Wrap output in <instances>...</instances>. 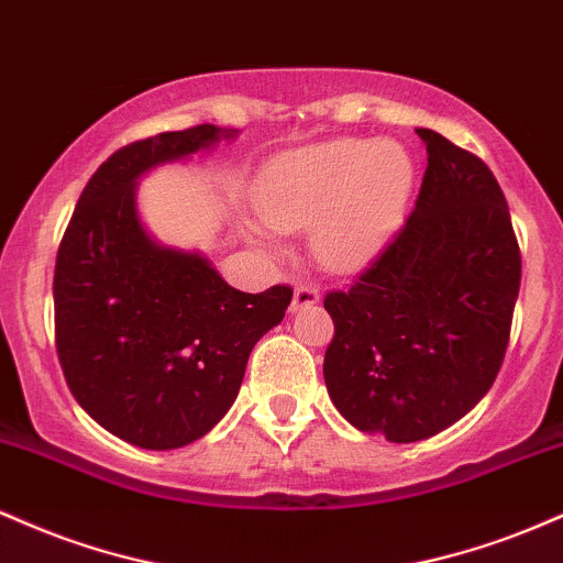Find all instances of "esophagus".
<instances>
[{"label":"esophagus","mask_w":563,"mask_h":563,"mask_svg":"<svg viewBox=\"0 0 563 563\" xmlns=\"http://www.w3.org/2000/svg\"><path fill=\"white\" fill-rule=\"evenodd\" d=\"M320 301V288L312 286V283H296L294 288V301H290V309L312 307V303Z\"/></svg>","instance_id":"esophagus-1"}]
</instances>
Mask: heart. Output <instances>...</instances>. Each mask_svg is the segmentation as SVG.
Returning <instances> with one entry per match:
<instances>
[{
    "instance_id": "obj_1",
    "label": "heart",
    "mask_w": 563,
    "mask_h": 563,
    "mask_svg": "<svg viewBox=\"0 0 563 563\" xmlns=\"http://www.w3.org/2000/svg\"><path fill=\"white\" fill-rule=\"evenodd\" d=\"M416 166L402 145L335 140L269 161L254 187L256 209L280 230H312L325 267L371 260L402 219Z\"/></svg>"
}]
</instances>
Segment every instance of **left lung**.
<instances>
[{
	"instance_id": "left-lung-1",
	"label": "left lung",
	"mask_w": 563,
	"mask_h": 563,
	"mask_svg": "<svg viewBox=\"0 0 563 563\" xmlns=\"http://www.w3.org/2000/svg\"><path fill=\"white\" fill-rule=\"evenodd\" d=\"M416 209L344 290H328L325 386L354 429L418 442L461 421L508 349L521 251L495 174L431 129Z\"/></svg>"
}]
</instances>
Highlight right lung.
I'll list each match as a JSON object with an SVG mask.
<instances>
[{
  "label": "right lung",
  "mask_w": 563,
  "mask_h": 563,
  "mask_svg": "<svg viewBox=\"0 0 563 563\" xmlns=\"http://www.w3.org/2000/svg\"><path fill=\"white\" fill-rule=\"evenodd\" d=\"M214 124L119 147L81 190L55 260V346L70 394L145 450L196 442L222 421L256 341L294 288L243 294L203 256L153 243L134 209L142 172L230 137Z\"/></svg>",
  "instance_id": "add662e5"
}]
</instances>
